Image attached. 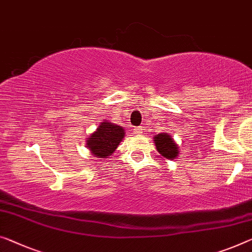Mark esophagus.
<instances>
[{"label": "esophagus", "mask_w": 252, "mask_h": 252, "mask_svg": "<svg viewBox=\"0 0 252 252\" xmlns=\"http://www.w3.org/2000/svg\"><path fill=\"white\" fill-rule=\"evenodd\" d=\"M143 133V127H135L134 134H142Z\"/></svg>", "instance_id": "esophagus-1"}]
</instances>
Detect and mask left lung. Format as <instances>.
<instances>
[{
  "label": "left lung",
  "mask_w": 252,
  "mask_h": 252,
  "mask_svg": "<svg viewBox=\"0 0 252 252\" xmlns=\"http://www.w3.org/2000/svg\"><path fill=\"white\" fill-rule=\"evenodd\" d=\"M158 152L166 158H175L178 156V145L173 142L172 137L166 133L158 134L154 137Z\"/></svg>",
  "instance_id": "left-lung-1"
}]
</instances>
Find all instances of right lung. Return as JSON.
Segmentation results:
<instances>
[{
    "mask_svg": "<svg viewBox=\"0 0 252 252\" xmlns=\"http://www.w3.org/2000/svg\"><path fill=\"white\" fill-rule=\"evenodd\" d=\"M125 135L123 127L103 122L90 137L88 138V148L96 158H107L117 149Z\"/></svg>",
    "mask_w": 252,
    "mask_h": 252,
    "instance_id": "right-lung-1",
    "label": "right lung"
}]
</instances>
